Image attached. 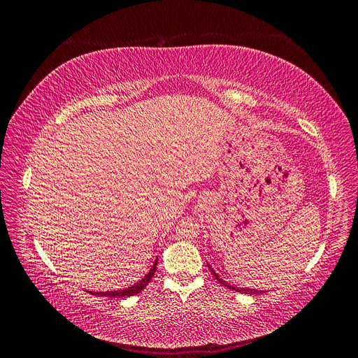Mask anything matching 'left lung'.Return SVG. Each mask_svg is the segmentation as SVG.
<instances>
[{
  "label": "left lung",
  "mask_w": 358,
  "mask_h": 358,
  "mask_svg": "<svg viewBox=\"0 0 358 358\" xmlns=\"http://www.w3.org/2000/svg\"><path fill=\"white\" fill-rule=\"evenodd\" d=\"M212 273H213V276H215L216 279H218L221 284H224L227 288H230V289H236V291H239V292H245V294H263V291H255V289H243V288H236V287H231V285H229V284H227V282H224V280H222V279H221L218 275H216V273L213 272V270H212Z\"/></svg>",
  "instance_id": "8db88e82"
}]
</instances>
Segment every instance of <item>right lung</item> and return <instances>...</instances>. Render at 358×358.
I'll use <instances>...</instances> for the list:
<instances>
[{
	"label": "right lung",
	"mask_w": 358,
	"mask_h": 358,
	"mask_svg": "<svg viewBox=\"0 0 358 358\" xmlns=\"http://www.w3.org/2000/svg\"><path fill=\"white\" fill-rule=\"evenodd\" d=\"M157 263H158V259H155V264L152 266V268H150V272L142 280H140V282H137L133 287H129L127 289H116V291H106V292H92V294L103 296V297H112V299H125V297L136 296V294H138V292H142V289H145L146 285L150 282V279L154 278Z\"/></svg>",
	"instance_id": "right-lung-1"
}]
</instances>
